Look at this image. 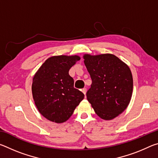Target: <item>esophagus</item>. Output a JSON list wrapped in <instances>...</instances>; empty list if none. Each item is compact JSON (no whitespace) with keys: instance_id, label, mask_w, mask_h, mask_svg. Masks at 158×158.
Listing matches in <instances>:
<instances>
[{"instance_id":"esophagus-1","label":"esophagus","mask_w":158,"mask_h":158,"mask_svg":"<svg viewBox=\"0 0 158 158\" xmlns=\"http://www.w3.org/2000/svg\"><path fill=\"white\" fill-rule=\"evenodd\" d=\"M81 91L83 92V93H84V95H85V93H86L87 90H86V89H85V88H84V89H83L81 90Z\"/></svg>"}]
</instances>
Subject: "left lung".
Wrapping results in <instances>:
<instances>
[{"label":"left lung","mask_w":158,"mask_h":158,"mask_svg":"<svg viewBox=\"0 0 158 158\" xmlns=\"http://www.w3.org/2000/svg\"><path fill=\"white\" fill-rule=\"evenodd\" d=\"M84 63L92 79L87 100L101 118L111 120L129 105L133 79L126 64L112 54L85 55Z\"/></svg>","instance_id":"obj_1"}]
</instances>
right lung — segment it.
I'll list each match as a JSON object with an SVG mask.
<instances>
[{"mask_svg":"<svg viewBox=\"0 0 158 158\" xmlns=\"http://www.w3.org/2000/svg\"><path fill=\"white\" fill-rule=\"evenodd\" d=\"M79 60L77 56L51 57L35 74L32 84L35 104L51 121H66L84 98V93L74 89V79L69 75V69Z\"/></svg>","mask_w":158,"mask_h":158,"instance_id":"1","label":"right lung"}]
</instances>
